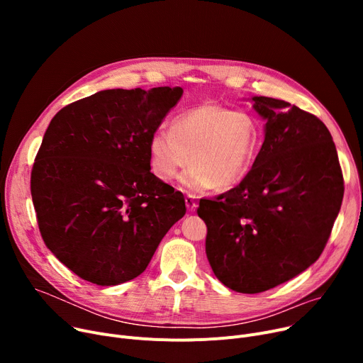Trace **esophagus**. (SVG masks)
I'll use <instances>...</instances> for the list:
<instances>
[{
	"instance_id": "esophagus-1",
	"label": "esophagus",
	"mask_w": 363,
	"mask_h": 363,
	"mask_svg": "<svg viewBox=\"0 0 363 363\" xmlns=\"http://www.w3.org/2000/svg\"><path fill=\"white\" fill-rule=\"evenodd\" d=\"M185 204H186V208H188L189 212H196L197 203H196V199L193 196H186L185 197Z\"/></svg>"
}]
</instances>
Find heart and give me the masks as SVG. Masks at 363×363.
<instances>
[{"instance_id":"b5f03b06","label":"heart","mask_w":363,"mask_h":363,"mask_svg":"<svg viewBox=\"0 0 363 363\" xmlns=\"http://www.w3.org/2000/svg\"><path fill=\"white\" fill-rule=\"evenodd\" d=\"M260 147L262 129L252 113L204 103L181 113L172 129L152 132L148 155L152 172L163 181L174 179L191 157L181 182L189 191H204L238 185L250 174Z\"/></svg>"}]
</instances>
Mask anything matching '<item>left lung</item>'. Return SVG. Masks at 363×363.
Returning <instances> with one entry per match:
<instances>
[{
    "instance_id": "1",
    "label": "left lung",
    "mask_w": 363,
    "mask_h": 363,
    "mask_svg": "<svg viewBox=\"0 0 363 363\" xmlns=\"http://www.w3.org/2000/svg\"><path fill=\"white\" fill-rule=\"evenodd\" d=\"M264 123L257 160L240 185L200 200L206 255L216 278L256 294L318 260L340 212L345 182L328 128L284 100L253 97Z\"/></svg>"
}]
</instances>
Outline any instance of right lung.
Masks as SVG:
<instances>
[{"label":"right lung","instance_id":"1","mask_svg":"<svg viewBox=\"0 0 363 363\" xmlns=\"http://www.w3.org/2000/svg\"><path fill=\"white\" fill-rule=\"evenodd\" d=\"M182 92L106 89L51 119L30 194L45 245L82 279L108 287L137 278L185 215L182 193L151 174L148 155Z\"/></svg>","mask_w":363,"mask_h":363}]
</instances>
